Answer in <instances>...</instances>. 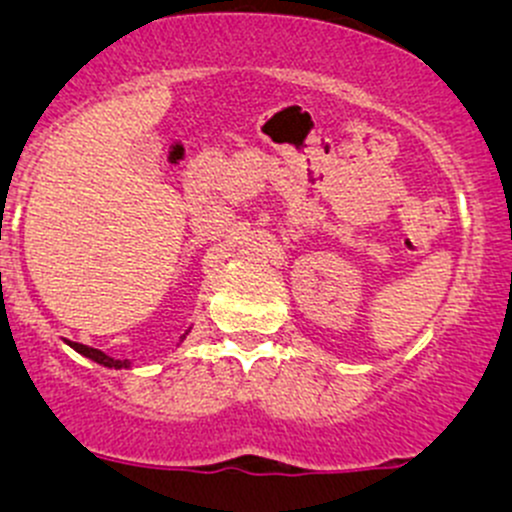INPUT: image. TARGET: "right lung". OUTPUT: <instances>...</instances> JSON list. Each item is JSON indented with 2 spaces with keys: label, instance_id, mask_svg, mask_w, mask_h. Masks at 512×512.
I'll list each match as a JSON object with an SVG mask.
<instances>
[{
  "label": "right lung",
  "instance_id": "1",
  "mask_svg": "<svg viewBox=\"0 0 512 512\" xmlns=\"http://www.w3.org/2000/svg\"><path fill=\"white\" fill-rule=\"evenodd\" d=\"M69 347H71V349H76V352H79V354L89 356V359H94L96 364H103V366H108V369H128V366H131V361H128V359H113V356H108V354L98 352V349H91V347H86V344H79V342H69Z\"/></svg>",
  "mask_w": 512,
  "mask_h": 512
}]
</instances>
